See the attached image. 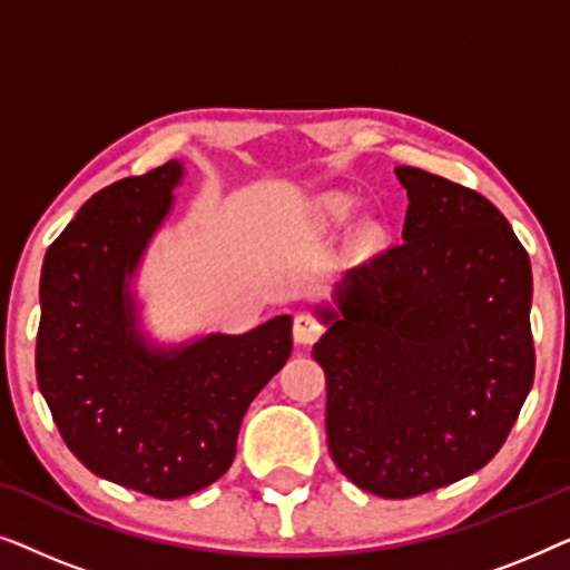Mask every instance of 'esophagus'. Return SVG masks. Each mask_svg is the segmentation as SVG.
<instances>
[{"label":"esophagus","instance_id":"esophagus-1","mask_svg":"<svg viewBox=\"0 0 570 570\" xmlns=\"http://www.w3.org/2000/svg\"><path fill=\"white\" fill-rule=\"evenodd\" d=\"M324 326L316 322L311 314H298L295 316V324H293V337L298 345H314V342L322 337Z\"/></svg>","mask_w":570,"mask_h":570}]
</instances>
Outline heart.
I'll return each instance as SVG.
<instances>
[{
    "mask_svg": "<svg viewBox=\"0 0 570 570\" xmlns=\"http://www.w3.org/2000/svg\"><path fill=\"white\" fill-rule=\"evenodd\" d=\"M326 209H330L332 217H345L350 209V202L345 197H332L330 202H326Z\"/></svg>",
    "mask_w": 570,
    "mask_h": 570,
    "instance_id": "1",
    "label": "heart"
}]
</instances>
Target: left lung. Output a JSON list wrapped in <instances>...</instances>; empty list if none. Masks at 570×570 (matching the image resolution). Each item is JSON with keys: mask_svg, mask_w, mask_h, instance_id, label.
<instances>
[{"mask_svg": "<svg viewBox=\"0 0 570 570\" xmlns=\"http://www.w3.org/2000/svg\"><path fill=\"white\" fill-rule=\"evenodd\" d=\"M402 244L350 269L314 355L326 441L365 493L412 498L478 472L503 446L534 381L532 264L482 194L396 166Z\"/></svg>", "mask_w": 570, "mask_h": 570, "instance_id": "left-lung-1", "label": "left lung"}]
</instances>
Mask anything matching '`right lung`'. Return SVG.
Listing matches in <instances>:
<instances>
[{
  "label": "right lung",
  "mask_w": 570,
  "mask_h": 570,
  "mask_svg": "<svg viewBox=\"0 0 570 570\" xmlns=\"http://www.w3.org/2000/svg\"><path fill=\"white\" fill-rule=\"evenodd\" d=\"M184 163L121 178L85 202L41 269L36 376L69 451L98 478L153 498L220 480L248 404L293 350V318L158 345L135 277L174 209Z\"/></svg>",
  "instance_id": "right-lung-1"
}]
</instances>
